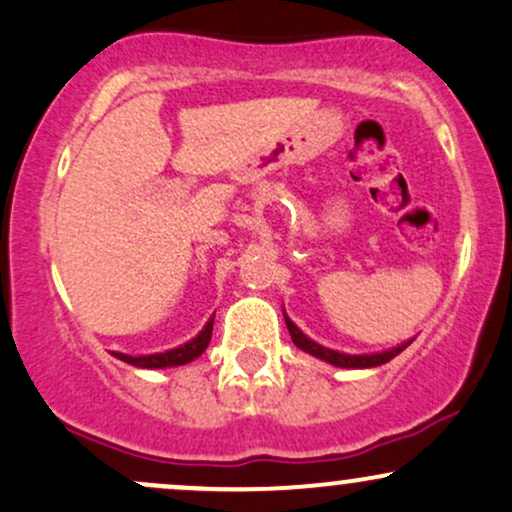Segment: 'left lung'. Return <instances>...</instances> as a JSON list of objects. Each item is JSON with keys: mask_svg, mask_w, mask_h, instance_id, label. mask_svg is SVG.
<instances>
[{"mask_svg": "<svg viewBox=\"0 0 512 512\" xmlns=\"http://www.w3.org/2000/svg\"><path fill=\"white\" fill-rule=\"evenodd\" d=\"M286 328H289V335L291 340H294V345L299 347V350L308 352V355L323 359V362H330L333 367H345V369H364V367H379V364H386L389 359H393L396 355H401L403 350L408 347L401 345V347H393L389 352H379V355H342V352H335V350H328V347H320L318 342L308 340L306 335L301 333L299 328H296L294 323H291L289 318H286Z\"/></svg>", "mask_w": 512, "mask_h": 512, "instance_id": "1", "label": "left lung"}]
</instances>
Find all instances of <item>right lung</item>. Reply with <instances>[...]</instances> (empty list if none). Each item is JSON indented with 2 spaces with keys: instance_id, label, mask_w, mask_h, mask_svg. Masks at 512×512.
<instances>
[{
  "instance_id": "obj_1",
  "label": "right lung",
  "mask_w": 512,
  "mask_h": 512,
  "mask_svg": "<svg viewBox=\"0 0 512 512\" xmlns=\"http://www.w3.org/2000/svg\"><path fill=\"white\" fill-rule=\"evenodd\" d=\"M211 330H213V320L206 323V328L196 335L194 340H189L187 345L174 347L170 352H160V355H148V357H131V355H121V352H114L116 357L123 359V362L133 364V367H143V369H162V367H179V364L192 362L201 355V352L209 347L211 342Z\"/></svg>"
}]
</instances>
